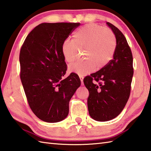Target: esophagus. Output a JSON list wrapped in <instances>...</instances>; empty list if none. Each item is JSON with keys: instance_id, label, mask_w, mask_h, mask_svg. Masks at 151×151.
<instances>
[{"instance_id": "obj_1", "label": "esophagus", "mask_w": 151, "mask_h": 151, "mask_svg": "<svg viewBox=\"0 0 151 151\" xmlns=\"http://www.w3.org/2000/svg\"><path fill=\"white\" fill-rule=\"evenodd\" d=\"M79 78L80 79H81V85L82 86H84V83H83V79H84V77L82 76H79Z\"/></svg>"}]
</instances>
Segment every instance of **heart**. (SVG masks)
<instances>
[{
  "label": "heart",
  "mask_w": 151,
  "mask_h": 151,
  "mask_svg": "<svg viewBox=\"0 0 151 151\" xmlns=\"http://www.w3.org/2000/svg\"><path fill=\"white\" fill-rule=\"evenodd\" d=\"M116 48L114 32L109 29L95 24L86 25L75 32L73 40H67L61 47L64 60L69 63L75 61L83 50L84 60L70 65L69 71L84 76L97 67L100 69L113 58Z\"/></svg>",
  "instance_id": "obj_1"
}]
</instances>
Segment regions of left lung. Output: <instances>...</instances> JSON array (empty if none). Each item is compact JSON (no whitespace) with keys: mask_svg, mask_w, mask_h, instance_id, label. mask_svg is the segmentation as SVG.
<instances>
[{"mask_svg":"<svg viewBox=\"0 0 151 151\" xmlns=\"http://www.w3.org/2000/svg\"><path fill=\"white\" fill-rule=\"evenodd\" d=\"M107 24L116 39L113 59L98 71L84 78L89 91L88 112L93 119L99 122L113 119L122 111L130 94L134 75L132 53L126 37L111 23Z\"/></svg>","mask_w":151,"mask_h":151,"instance_id":"left-lung-1","label":"left lung"}]
</instances>
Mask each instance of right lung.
Masks as SVG:
<instances>
[{
  "label": "right lung",
  "mask_w": 151,
  "mask_h": 151,
  "mask_svg": "<svg viewBox=\"0 0 151 151\" xmlns=\"http://www.w3.org/2000/svg\"><path fill=\"white\" fill-rule=\"evenodd\" d=\"M80 23H43L29 32L19 54L20 78L32 111L41 120L58 122L69 114V101L81 86L66 73L61 47Z\"/></svg>",
  "instance_id": "add662e5"
}]
</instances>
